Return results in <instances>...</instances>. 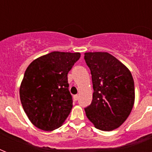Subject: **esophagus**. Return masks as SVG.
<instances>
[{
  "mask_svg": "<svg viewBox=\"0 0 152 152\" xmlns=\"http://www.w3.org/2000/svg\"><path fill=\"white\" fill-rule=\"evenodd\" d=\"M78 98H79V95H75V96H74V100H78Z\"/></svg>",
  "mask_w": 152,
  "mask_h": 152,
  "instance_id": "esophagus-1",
  "label": "esophagus"
}]
</instances>
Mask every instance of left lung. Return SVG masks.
I'll use <instances>...</instances> for the list:
<instances>
[{
  "label": "left lung",
  "mask_w": 152,
  "mask_h": 152,
  "mask_svg": "<svg viewBox=\"0 0 152 152\" xmlns=\"http://www.w3.org/2000/svg\"><path fill=\"white\" fill-rule=\"evenodd\" d=\"M91 70L93 100L84 109L95 128L112 131L129 117L135 103L133 77L129 68L108 52H85Z\"/></svg>",
  "instance_id": "1"
}]
</instances>
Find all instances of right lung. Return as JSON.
<instances>
[{
	"mask_svg": "<svg viewBox=\"0 0 152 152\" xmlns=\"http://www.w3.org/2000/svg\"><path fill=\"white\" fill-rule=\"evenodd\" d=\"M80 52H52L39 57L26 68L20 87L24 112L36 127L53 131L64 123L72 110L68 73Z\"/></svg>",
	"mask_w": 152,
	"mask_h": 152,
	"instance_id": "add662e5",
	"label": "right lung"
}]
</instances>
